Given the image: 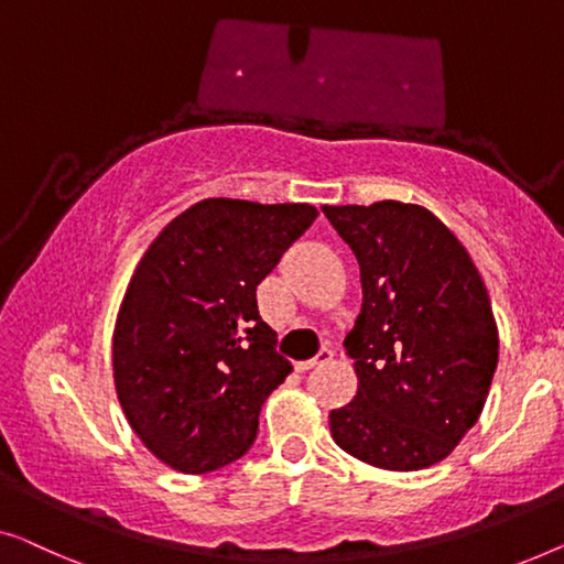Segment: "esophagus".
<instances>
[{
  "label": "esophagus",
  "instance_id": "obj_1",
  "mask_svg": "<svg viewBox=\"0 0 564 564\" xmlns=\"http://www.w3.org/2000/svg\"><path fill=\"white\" fill-rule=\"evenodd\" d=\"M332 355H335V350H332V347H322V350L316 352L312 360H301V362H296V370H299V372H304V370H312V368H316V365H324V362H329V360H332Z\"/></svg>",
  "mask_w": 564,
  "mask_h": 564
}]
</instances>
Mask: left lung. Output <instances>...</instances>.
<instances>
[{
	"instance_id": "left-lung-1",
	"label": "left lung",
	"mask_w": 564,
	"mask_h": 564,
	"mask_svg": "<svg viewBox=\"0 0 564 564\" xmlns=\"http://www.w3.org/2000/svg\"><path fill=\"white\" fill-rule=\"evenodd\" d=\"M360 265L362 308L345 350L358 393L329 411L347 455L422 470L478 422L498 365V329L478 268L430 209L322 206Z\"/></svg>"
}]
</instances>
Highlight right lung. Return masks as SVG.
Instances as JSON below:
<instances>
[{
	"label": "right lung",
	"mask_w": 564,
	"mask_h": 564,
	"mask_svg": "<svg viewBox=\"0 0 564 564\" xmlns=\"http://www.w3.org/2000/svg\"><path fill=\"white\" fill-rule=\"evenodd\" d=\"M316 214L204 199L134 268L115 327V386L134 434L165 465L209 473L252 447L263 401L293 370L256 291Z\"/></svg>",
	"instance_id": "obj_1"
}]
</instances>
